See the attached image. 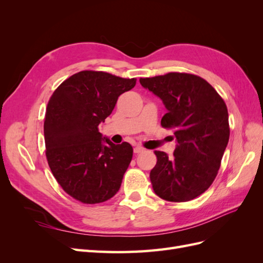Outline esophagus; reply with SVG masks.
Masks as SVG:
<instances>
[{"label": "esophagus", "mask_w": 263, "mask_h": 263, "mask_svg": "<svg viewBox=\"0 0 263 263\" xmlns=\"http://www.w3.org/2000/svg\"><path fill=\"white\" fill-rule=\"evenodd\" d=\"M144 150H145V149L142 148L141 146H136V147L134 148V153H135V154H139V153H142V151H144Z\"/></svg>", "instance_id": "1"}]
</instances>
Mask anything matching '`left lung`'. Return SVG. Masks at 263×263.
Returning <instances> with one entry per match:
<instances>
[{"label": "left lung", "mask_w": 263, "mask_h": 263, "mask_svg": "<svg viewBox=\"0 0 263 263\" xmlns=\"http://www.w3.org/2000/svg\"><path fill=\"white\" fill-rule=\"evenodd\" d=\"M140 84L160 99L166 109L161 119L173 128V156L155 151L150 171L155 193L170 202H186L208 190L217 176L229 140L228 110L216 90L204 79L170 72L140 78Z\"/></svg>", "instance_id": "1"}]
</instances>
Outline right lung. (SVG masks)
I'll list each match as a JSON object with an SVG mask.
<instances>
[{"label":"right lung","mask_w":263,"mask_h":263,"mask_svg":"<svg viewBox=\"0 0 263 263\" xmlns=\"http://www.w3.org/2000/svg\"><path fill=\"white\" fill-rule=\"evenodd\" d=\"M135 84L136 79L81 71L51 95L44 123L46 157L55 180L76 200L102 203L121 187L133 147L113 144L98 127Z\"/></svg>","instance_id":"1"}]
</instances>
